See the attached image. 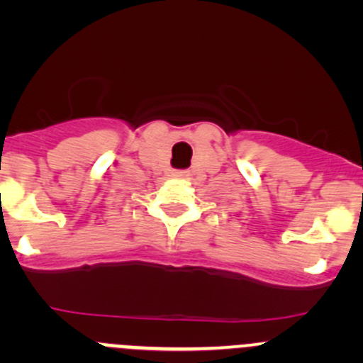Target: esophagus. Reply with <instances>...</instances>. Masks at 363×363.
Listing matches in <instances>:
<instances>
[{
  "label": "esophagus",
  "mask_w": 363,
  "mask_h": 363,
  "mask_svg": "<svg viewBox=\"0 0 363 363\" xmlns=\"http://www.w3.org/2000/svg\"><path fill=\"white\" fill-rule=\"evenodd\" d=\"M186 175H188V172H184V170H175L174 172V177H177V179H184Z\"/></svg>",
  "instance_id": "1"
}]
</instances>
